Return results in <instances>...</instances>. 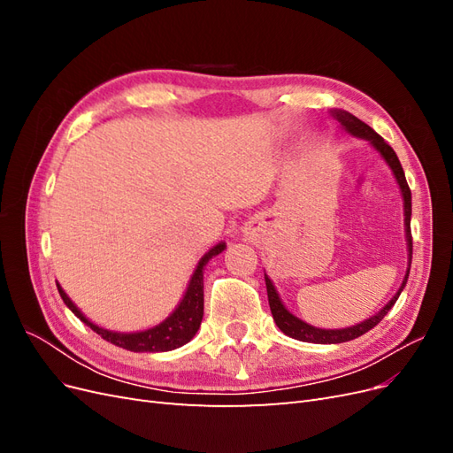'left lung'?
<instances>
[{
	"mask_svg": "<svg viewBox=\"0 0 453 453\" xmlns=\"http://www.w3.org/2000/svg\"><path fill=\"white\" fill-rule=\"evenodd\" d=\"M331 115L340 122V127L344 128L353 138H359L368 142L372 145L380 157L386 160L388 166L391 168L396 183H399L401 195H403V203H404V232H406V248H408V268H406V276L399 287V291L395 293V296L389 300V303L383 306L378 313H374L372 318H368L357 325L353 326H346V328H319L313 326L303 319H298L296 315H293L289 310L285 308V304L281 303V298L273 287L272 280L265 273V281H266V291H268V304H270V311L272 318L276 321V325L280 326V331L287 336H291L295 340L300 342H311V344H342V342H349L359 338L361 334L368 333L370 328H374L383 318H386L388 311L395 306L396 298L401 296L404 285L408 281V273H410V263H412V232H410V217H412V195H410V187L406 183L404 177V170L399 162V157L395 155V150L383 142V138L380 134H376L368 125H365L363 120H359L355 115L344 111V109H331Z\"/></svg>",
	"mask_w": 453,
	"mask_h": 453,
	"instance_id": "1",
	"label": "left lung"
}]
</instances>
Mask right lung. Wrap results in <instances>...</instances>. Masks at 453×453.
<instances>
[{"label":"right lung","instance_id":"right-lung-1","mask_svg":"<svg viewBox=\"0 0 453 453\" xmlns=\"http://www.w3.org/2000/svg\"><path fill=\"white\" fill-rule=\"evenodd\" d=\"M226 248L225 242H219L217 245L205 253L190 276V281L187 285V291L181 298V303L177 304V308L168 315L166 319L160 321L158 325L145 328V331L138 333H117V331H109V328L98 326L87 319V315L81 311L73 303L72 298L65 295V291L57 283L58 293L64 300V304L70 308L77 318L83 321L87 326H90L96 334H100L104 340L111 342V344L125 348L128 351H149V353H158V351H172L185 346L187 342L195 338L198 333L202 318H203V266L210 263V260L223 253Z\"/></svg>","mask_w":453,"mask_h":453}]
</instances>
